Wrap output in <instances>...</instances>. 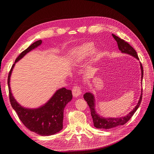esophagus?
Returning a JSON list of instances; mask_svg holds the SVG:
<instances>
[{
	"label": "esophagus",
	"instance_id": "esophagus-1",
	"mask_svg": "<svg viewBox=\"0 0 154 154\" xmlns=\"http://www.w3.org/2000/svg\"><path fill=\"white\" fill-rule=\"evenodd\" d=\"M72 93L74 97H78L79 95H82V88L79 85H75V87H73L72 89Z\"/></svg>",
	"mask_w": 154,
	"mask_h": 154
}]
</instances>
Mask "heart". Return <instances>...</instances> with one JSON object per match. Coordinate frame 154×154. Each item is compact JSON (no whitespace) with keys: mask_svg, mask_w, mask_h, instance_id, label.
I'll return each instance as SVG.
<instances>
[{"mask_svg":"<svg viewBox=\"0 0 154 154\" xmlns=\"http://www.w3.org/2000/svg\"><path fill=\"white\" fill-rule=\"evenodd\" d=\"M95 51V46L92 43H87L76 48L72 51L74 60L76 62H79L91 56ZM100 54H97V57L99 58Z\"/></svg>","mask_w":154,"mask_h":154,"instance_id":"heart-1","label":"heart"}]
</instances>
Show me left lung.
Here are the masks:
<instances>
[{
  "label": "left lung",
  "mask_w": 154,
  "mask_h": 154,
  "mask_svg": "<svg viewBox=\"0 0 154 154\" xmlns=\"http://www.w3.org/2000/svg\"><path fill=\"white\" fill-rule=\"evenodd\" d=\"M112 36L116 41V43H117L119 49L121 51L122 53H124V54L131 55L132 56H133L134 57H135L137 60H139L137 52L128 43H127V42H125L124 40L120 39L118 36H116L114 34H112ZM140 67H141V81H142L143 77V66L141 63H140ZM142 92H143V89H141V96L138 101V103L137 104L136 107L132 109V111H131L128 115L124 116V117H120V118L102 117V116H100L99 115H98L95 110V99H94V95L92 93L87 92L84 94L83 97L85 100L87 101L88 106L90 107L91 115L94 122V125L95 128L98 129H109L113 128H116V127L117 126L124 125L131 119V118L132 117V115L134 114L136 111L137 109V108H139L140 105L141 104V100H142Z\"/></svg>",
  "instance_id": "obj_1"
}]
</instances>
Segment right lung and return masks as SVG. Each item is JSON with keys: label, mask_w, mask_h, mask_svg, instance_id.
I'll return each mask as SVG.
<instances>
[{"label": "right lung", "mask_w": 154, "mask_h": 154, "mask_svg": "<svg viewBox=\"0 0 154 154\" xmlns=\"http://www.w3.org/2000/svg\"><path fill=\"white\" fill-rule=\"evenodd\" d=\"M41 43V40L34 42L16 59L9 72L8 84L11 104L24 125L36 134L41 136H50L59 132L63 128V109L72 98L71 91L66 88L59 89L43 106L36 109H29L22 107L14 99L11 91L9 83L10 77L15 63Z\"/></svg>", "instance_id": "right-lung-1"}]
</instances>
